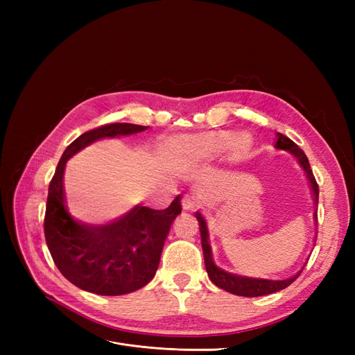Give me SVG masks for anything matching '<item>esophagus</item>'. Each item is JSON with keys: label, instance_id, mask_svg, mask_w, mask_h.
Returning a JSON list of instances; mask_svg holds the SVG:
<instances>
[{"label": "esophagus", "instance_id": "obj_1", "mask_svg": "<svg viewBox=\"0 0 355 355\" xmlns=\"http://www.w3.org/2000/svg\"><path fill=\"white\" fill-rule=\"evenodd\" d=\"M197 201L194 197H189V196H185L184 198H182V207H184V210H194L197 209Z\"/></svg>", "mask_w": 355, "mask_h": 355}]
</instances>
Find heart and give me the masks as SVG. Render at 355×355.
<instances>
[{
  "label": "heart",
  "mask_w": 355,
  "mask_h": 355,
  "mask_svg": "<svg viewBox=\"0 0 355 355\" xmlns=\"http://www.w3.org/2000/svg\"><path fill=\"white\" fill-rule=\"evenodd\" d=\"M250 141L249 137L243 133L235 135L227 130L209 132L189 139V149L191 153L198 158H210L222 155L232 148L235 154L244 153L249 148Z\"/></svg>",
  "instance_id": "heart-1"
}]
</instances>
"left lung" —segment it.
Here are the masks:
<instances>
[{
	"label": "left lung",
	"mask_w": 355,
	"mask_h": 355,
	"mask_svg": "<svg viewBox=\"0 0 355 355\" xmlns=\"http://www.w3.org/2000/svg\"><path fill=\"white\" fill-rule=\"evenodd\" d=\"M277 149H283V151H287L292 154L296 159L299 166L304 168L308 184L311 188V192H313V200H314V206H318V185L315 182V178L313 175V170L309 167V161L305 155V153L300 149L293 141L282 133H277V142H275ZM196 218L200 223V232H201V247H202V254H204V263H206V271L209 274V278L211 280L213 284H216L218 287L227 290V292L237 295V296H245V297H256V296H263V295H271L275 292H280V290L286 288L287 286L292 284L299 274L302 272L304 266L300 268V271H297L295 275L286 278V280H266V278H253V277H245V275H239V274H232L225 270H220L216 263L213 262V254H211V247L209 243V230H207V223L201 216V213L197 211ZM314 222L317 225V210L314 211Z\"/></svg>",
	"instance_id": "left-lung-1"
}]
</instances>
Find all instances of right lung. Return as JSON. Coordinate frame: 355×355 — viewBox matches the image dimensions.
Wrapping results in <instances>:
<instances>
[{
    "instance_id": "add662e5",
    "label": "right lung",
    "mask_w": 355,
    "mask_h": 355,
    "mask_svg": "<svg viewBox=\"0 0 355 355\" xmlns=\"http://www.w3.org/2000/svg\"><path fill=\"white\" fill-rule=\"evenodd\" d=\"M148 127L112 123L85 132L65 149L49 185L44 234L58 270L85 292L118 296L132 293L153 280L171 223L182 211L180 196L164 210L137 204L108 223H85L65 207L63 171L83 148L105 137L130 136Z\"/></svg>"
}]
</instances>
